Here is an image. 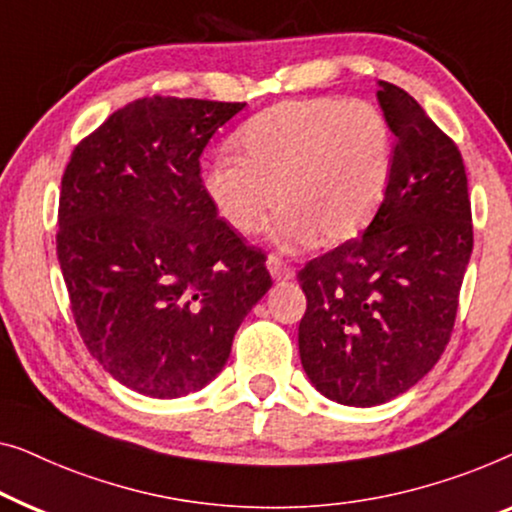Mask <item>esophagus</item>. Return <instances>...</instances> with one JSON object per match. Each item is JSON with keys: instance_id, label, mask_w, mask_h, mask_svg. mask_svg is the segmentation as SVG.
<instances>
[{"instance_id": "1", "label": "esophagus", "mask_w": 512, "mask_h": 512, "mask_svg": "<svg viewBox=\"0 0 512 512\" xmlns=\"http://www.w3.org/2000/svg\"><path fill=\"white\" fill-rule=\"evenodd\" d=\"M266 269H269L273 280H292L294 278L292 266L287 264L283 257H278V255L266 257Z\"/></svg>"}]
</instances>
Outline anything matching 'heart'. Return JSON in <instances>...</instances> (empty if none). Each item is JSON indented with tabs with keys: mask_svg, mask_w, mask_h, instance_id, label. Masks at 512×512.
Masks as SVG:
<instances>
[{
	"mask_svg": "<svg viewBox=\"0 0 512 512\" xmlns=\"http://www.w3.org/2000/svg\"><path fill=\"white\" fill-rule=\"evenodd\" d=\"M234 154L208 164V197L234 232L255 234L280 194L283 241L355 239L376 218L392 176L390 127L359 99L271 106L236 132Z\"/></svg>",
	"mask_w": 512,
	"mask_h": 512,
	"instance_id": "obj_1",
	"label": "heart"
}]
</instances>
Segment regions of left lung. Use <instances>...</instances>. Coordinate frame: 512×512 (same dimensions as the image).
Here are the masks:
<instances>
[{
  "instance_id": "1",
  "label": "left lung",
  "mask_w": 512,
  "mask_h": 512,
  "mask_svg": "<svg viewBox=\"0 0 512 512\" xmlns=\"http://www.w3.org/2000/svg\"><path fill=\"white\" fill-rule=\"evenodd\" d=\"M397 136L383 206L362 236L299 271V355L315 390L343 406L399 397L441 359L473 250L457 143L397 85L380 81Z\"/></svg>"
}]
</instances>
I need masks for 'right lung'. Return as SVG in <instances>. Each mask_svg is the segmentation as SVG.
Masks as SVG:
<instances>
[{"label": "right lung", "instance_id": "1", "mask_svg": "<svg viewBox=\"0 0 512 512\" xmlns=\"http://www.w3.org/2000/svg\"><path fill=\"white\" fill-rule=\"evenodd\" d=\"M243 102L143 97L85 136L64 169L57 259L90 355L129 390L211 383L271 287L266 255L218 218L199 157Z\"/></svg>", "mask_w": 512, "mask_h": 512}]
</instances>
